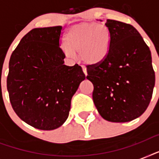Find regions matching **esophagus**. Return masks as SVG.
Listing matches in <instances>:
<instances>
[{
  "instance_id": "obj_1",
  "label": "esophagus",
  "mask_w": 159,
  "mask_h": 159,
  "mask_svg": "<svg viewBox=\"0 0 159 159\" xmlns=\"http://www.w3.org/2000/svg\"><path fill=\"white\" fill-rule=\"evenodd\" d=\"M82 71H83V72H84L85 76H87V68L84 67V66H82Z\"/></svg>"
}]
</instances>
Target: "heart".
<instances>
[{"mask_svg":"<svg viewBox=\"0 0 159 159\" xmlns=\"http://www.w3.org/2000/svg\"><path fill=\"white\" fill-rule=\"evenodd\" d=\"M66 39L68 43L62 47L64 54L73 57L76 53H79L80 58L90 65L102 62L111 46L110 31L103 24H77L70 28Z\"/></svg>","mask_w":159,"mask_h":159,"instance_id":"obj_1","label":"heart"}]
</instances>
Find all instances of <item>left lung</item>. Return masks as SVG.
Returning a JSON list of instances; mask_svg holds the SVG:
<instances>
[{
	"instance_id": "8db88e82",
	"label": "left lung",
	"mask_w": 159,
	"mask_h": 159,
	"mask_svg": "<svg viewBox=\"0 0 159 159\" xmlns=\"http://www.w3.org/2000/svg\"><path fill=\"white\" fill-rule=\"evenodd\" d=\"M111 46L99 64L87 66L92 98L102 118L129 122L146 111L155 85L149 48L138 30L129 24L107 20Z\"/></svg>"
}]
</instances>
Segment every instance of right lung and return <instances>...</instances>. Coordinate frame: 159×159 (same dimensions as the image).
<instances>
[{
	"label": "right lung",
	"instance_id": "right-lung-1",
	"mask_svg": "<svg viewBox=\"0 0 159 159\" xmlns=\"http://www.w3.org/2000/svg\"><path fill=\"white\" fill-rule=\"evenodd\" d=\"M62 26L35 28L13 51L7 90L12 108L23 121L42 130L63 125L71 101L86 77L82 67L64 65Z\"/></svg>",
	"mask_w": 159,
	"mask_h": 159
}]
</instances>
